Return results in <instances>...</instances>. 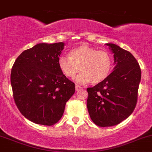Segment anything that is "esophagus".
<instances>
[{"mask_svg": "<svg viewBox=\"0 0 152 152\" xmlns=\"http://www.w3.org/2000/svg\"><path fill=\"white\" fill-rule=\"evenodd\" d=\"M82 89V87H81V86L76 84V91H79V89Z\"/></svg>", "mask_w": 152, "mask_h": 152, "instance_id": "1", "label": "esophagus"}]
</instances>
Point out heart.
Returning <instances> with one entry per match:
<instances>
[{
	"instance_id": "1",
	"label": "heart",
	"mask_w": 152,
	"mask_h": 152,
	"mask_svg": "<svg viewBox=\"0 0 152 152\" xmlns=\"http://www.w3.org/2000/svg\"><path fill=\"white\" fill-rule=\"evenodd\" d=\"M58 66L64 76L73 79L77 78L80 83L102 82L109 76L112 68V57L106 50H97L87 45H81L71 49L68 57L62 56L58 59Z\"/></svg>"
}]
</instances>
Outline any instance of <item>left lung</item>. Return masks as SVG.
<instances>
[{"mask_svg": "<svg viewBox=\"0 0 152 152\" xmlns=\"http://www.w3.org/2000/svg\"><path fill=\"white\" fill-rule=\"evenodd\" d=\"M114 54V71L102 82L87 89V106L92 122L99 127L119 124L133 112L138 100L141 71L128 51L106 44Z\"/></svg>", "mask_w": 152, "mask_h": 152, "instance_id": "left-lung-1", "label": "left lung"}]
</instances>
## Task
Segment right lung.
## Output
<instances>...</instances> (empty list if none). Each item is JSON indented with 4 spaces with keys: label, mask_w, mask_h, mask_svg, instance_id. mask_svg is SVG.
<instances>
[{
    "label": "right lung",
    "mask_w": 152,
    "mask_h": 152,
    "mask_svg": "<svg viewBox=\"0 0 152 152\" xmlns=\"http://www.w3.org/2000/svg\"><path fill=\"white\" fill-rule=\"evenodd\" d=\"M65 44L41 43L20 54L11 73L13 97L20 113L38 124L51 126L61 119L75 84L64 76L58 59Z\"/></svg>",
    "instance_id": "add662e5"
}]
</instances>
